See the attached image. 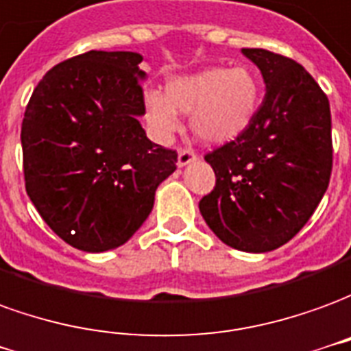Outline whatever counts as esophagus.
Returning <instances> with one entry per match:
<instances>
[{"mask_svg":"<svg viewBox=\"0 0 351 351\" xmlns=\"http://www.w3.org/2000/svg\"><path fill=\"white\" fill-rule=\"evenodd\" d=\"M196 158H198V156H196V153L193 149H181L180 155H178V166L183 168V166H187V164L195 162Z\"/></svg>","mask_w":351,"mask_h":351,"instance_id":"34e87169","label":"esophagus"}]
</instances>
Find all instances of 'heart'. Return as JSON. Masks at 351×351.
<instances>
[{
    "label": "heart",
    "instance_id": "b5f03b06",
    "mask_svg": "<svg viewBox=\"0 0 351 351\" xmlns=\"http://www.w3.org/2000/svg\"><path fill=\"white\" fill-rule=\"evenodd\" d=\"M145 115L158 136L178 128L180 113H191V132L196 140L223 145L250 128L261 106V81L250 66L204 68L173 77L166 94H145Z\"/></svg>",
    "mask_w": 351,
    "mask_h": 351
}]
</instances>
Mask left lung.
Returning a JSON list of instances; mask_svg holds the SVG:
<instances>
[{"instance_id":"left-lung-1","label":"left lung","mask_w":351,"mask_h":351,"mask_svg":"<svg viewBox=\"0 0 351 351\" xmlns=\"http://www.w3.org/2000/svg\"><path fill=\"white\" fill-rule=\"evenodd\" d=\"M267 84L240 138L206 155L215 187L198 204L213 234L230 247L267 253L304 227L329 187L330 109L306 69L265 49H242Z\"/></svg>"}]
</instances>
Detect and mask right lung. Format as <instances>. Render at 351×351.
<instances>
[{
  "instance_id": "right-lung-1",
  "label": "right lung",
  "mask_w": 351,
  "mask_h": 351,
  "mask_svg": "<svg viewBox=\"0 0 351 351\" xmlns=\"http://www.w3.org/2000/svg\"><path fill=\"white\" fill-rule=\"evenodd\" d=\"M138 52L88 51L49 69L22 121L26 193L62 240L115 250L143 225L178 153L145 136Z\"/></svg>"
}]
</instances>
